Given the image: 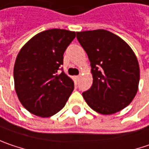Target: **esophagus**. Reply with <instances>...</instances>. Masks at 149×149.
<instances>
[{"mask_svg": "<svg viewBox=\"0 0 149 149\" xmlns=\"http://www.w3.org/2000/svg\"><path fill=\"white\" fill-rule=\"evenodd\" d=\"M80 75L79 74V75H77V76H76V79H77V80H79V79H80Z\"/></svg>", "mask_w": 149, "mask_h": 149, "instance_id": "1", "label": "esophagus"}]
</instances>
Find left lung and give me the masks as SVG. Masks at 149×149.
Returning a JSON list of instances; mask_svg holds the SVG:
<instances>
[{"label":"left lung","mask_w":149,"mask_h":149,"mask_svg":"<svg viewBox=\"0 0 149 149\" xmlns=\"http://www.w3.org/2000/svg\"><path fill=\"white\" fill-rule=\"evenodd\" d=\"M77 40L91 62L93 83L82 93L91 108L112 114L128 106L140 79L138 61L121 38L105 29L77 32Z\"/></svg>","instance_id":"left-lung-1"}]
</instances>
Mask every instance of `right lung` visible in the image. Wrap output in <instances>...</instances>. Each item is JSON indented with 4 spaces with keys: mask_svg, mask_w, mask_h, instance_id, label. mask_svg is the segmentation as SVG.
I'll return each mask as SVG.
<instances>
[{
    "mask_svg": "<svg viewBox=\"0 0 149 149\" xmlns=\"http://www.w3.org/2000/svg\"><path fill=\"white\" fill-rule=\"evenodd\" d=\"M75 32L52 29L30 39L17 54L13 69L15 91L31 113L50 117L66 104L74 82L63 72V53Z\"/></svg>",
    "mask_w": 149,
    "mask_h": 149,
    "instance_id": "1",
    "label": "right lung"
}]
</instances>
